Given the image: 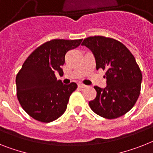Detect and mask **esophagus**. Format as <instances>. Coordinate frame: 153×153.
Here are the masks:
<instances>
[{"mask_svg": "<svg viewBox=\"0 0 153 153\" xmlns=\"http://www.w3.org/2000/svg\"><path fill=\"white\" fill-rule=\"evenodd\" d=\"M79 87H80V88H87V85H85L82 84V83H79Z\"/></svg>", "mask_w": 153, "mask_h": 153, "instance_id": "esophagus-1", "label": "esophagus"}]
</instances>
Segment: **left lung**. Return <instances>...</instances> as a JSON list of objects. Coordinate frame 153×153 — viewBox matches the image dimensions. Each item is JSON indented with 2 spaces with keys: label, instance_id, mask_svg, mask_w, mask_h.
Returning a JSON list of instances; mask_svg holds the SVG:
<instances>
[{
  "label": "left lung",
  "instance_id": "1",
  "mask_svg": "<svg viewBox=\"0 0 153 153\" xmlns=\"http://www.w3.org/2000/svg\"><path fill=\"white\" fill-rule=\"evenodd\" d=\"M96 59V70H106V87L94 86L97 94L88 104L93 112L106 119L128 113L135 104L141 91L142 74L135 58L122 43L96 36L83 40Z\"/></svg>",
  "mask_w": 153,
  "mask_h": 153
}]
</instances>
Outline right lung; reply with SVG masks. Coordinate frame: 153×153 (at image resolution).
<instances>
[{"mask_svg":"<svg viewBox=\"0 0 153 153\" xmlns=\"http://www.w3.org/2000/svg\"><path fill=\"white\" fill-rule=\"evenodd\" d=\"M82 39H52L37 47L26 59L16 76L17 97L23 110L40 122L57 120L65 112L76 83L64 85L55 73L63 74L65 54Z\"/></svg>","mask_w":153,"mask_h":153,"instance_id":"add662e5","label":"right lung"}]
</instances>
